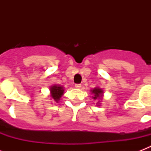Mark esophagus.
<instances>
[{
    "mask_svg": "<svg viewBox=\"0 0 151 151\" xmlns=\"http://www.w3.org/2000/svg\"><path fill=\"white\" fill-rule=\"evenodd\" d=\"M75 88H78V89H80L81 88V85H80V84L75 85Z\"/></svg>",
    "mask_w": 151,
    "mask_h": 151,
    "instance_id": "34e87169",
    "label": "esophagus"
}]
</instances>
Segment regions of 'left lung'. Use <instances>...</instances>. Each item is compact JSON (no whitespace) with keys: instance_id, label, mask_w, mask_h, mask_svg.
<instances>
[{"instance_id":"1","label":"left lung","mask_w":151,"mask_h":151,"mask_svg":"<svg viewBox=\"0 0 151 151\" xmlns=\"http://www.w3.org/2000/svg\"><path fill=\"white\" fill-rule=\"evenodd\" d=\"M90 92L92 93V99L96 102V106H100V102L102 100L103 97V90L99 87H96L94 88H92V90H90Z\"/></svg>"}]
</instances>
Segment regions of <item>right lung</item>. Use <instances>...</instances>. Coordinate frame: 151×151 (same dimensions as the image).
Segmentation results:
<instances>
[{
    "mask_svg": "<svg viewBox=\"0 0 151 151\" xmlns=\"http://www.w3.org/2000/svg\"><path fill=\"white\" fill-rule=\"evenodd\" d=\"M63 93L64 88L61 85H53L50 87V95L52 98V102L54 103H59Z\"/></svg>",
    "mask_w": 151,
    "mask_h": 151,
    "instance_id": "add662e5",
    "label": "right lung"
}]
</instances>
